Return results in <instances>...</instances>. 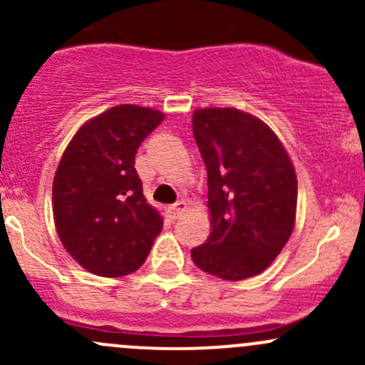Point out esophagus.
Here are the masks:
<instances>
[{"instance_id":"obj_1","label":"esophagus","mask_w":365,"mask_h":365,"mask_svg":"<svg viewBox=\"0 0 365 365\" xmlns=\"http://www.w3.org/2000/svg\"><path fill=\"white\" fill-rule=\"evenodd\" d=\"M185 210H187V203H185V201H176L175 205L168 206V215L171 217L173 220H175V219H178V217L182 215L183 212H185Z\"/></svg>"}]
</instances>
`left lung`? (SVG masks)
I'll use <instances>...</instances> for the list:
<instances>
[{"instance_id":"1","label":"left lung","mask_w":365,"mask_h":365,"mask_svg":"<svg viewBox=\"0 0 365 365\" xmlns=\"http://www.w3.org/2000/svg\"><path fill=\"white\" fill-rule=\"evenodd\" d=\"M192 132L208 173L212 233L190 256L206 274H261L292 237L297 175L268 125L231 108L197 109Z\"/></svg>"}]
</instances>
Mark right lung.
<instances>
[{"mask_svg": "<svg viewBox=\"0 0 365 365\" xmlns=\"http://www.w3.org/2000/svg\"><path fill=\"white\" fill-rule=\"evenodd\" d=\"M164 114L121 104L86 121L61 157L53 183L58 237L70 256L101 277L145 263L162 217L143 196L135 153Z\"/></svg>", "mask_w": 365, "mask_h": 365, "instance_id": "right-lung-1", "label": "right lung"}]
</instances>
